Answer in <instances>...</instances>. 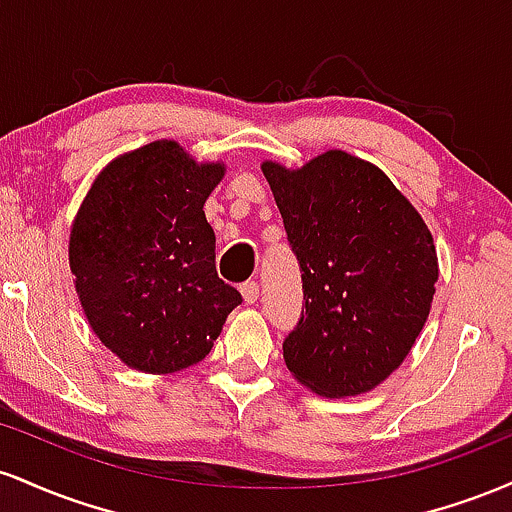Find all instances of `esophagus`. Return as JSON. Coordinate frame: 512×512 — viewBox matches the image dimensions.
I'll list each match as a JSON object with an SVG mask.
<instances>
[{
  "mask_svg": "<svg viewBox=\"0 0 512 512\" xmlns=\"http://www.w3.org/2000/svg\"><path fill=\"white\" fill-rule=\"evenodd\" d=\"M240 293H243L245 303L252 305L260 298V284H257V281H245V284L240 286Z\"/></svg>",
  "mask_w": 512,
  "mask_h": 512,
  "instance_id": "esophagus-1",
  "label": "esophagus"
}]
</instances>
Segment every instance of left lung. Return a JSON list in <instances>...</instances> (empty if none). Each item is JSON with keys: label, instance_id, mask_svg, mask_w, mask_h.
Segmentation results:
<instances>
[{"label": "left lung", "instance_id": "obj_1", "mask_svg": "<svg viewBox=\"0 0 512 512\" xmlns=\"http://www.w3.org/2000/svg\"><path fill=\"white\" fill-rule=\"evenodd\" d=\"M262 173L303 279L286 368L322 397L373 390L402 366L431 313V231L383 170L346 151L298 170L264 161Z\"/></svg>", "mask_w": 512, "mask_h": 512}]
</instances>
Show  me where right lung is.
<instances>
[{"instance_id":"obj_1","label":"right lung","mask_w":512,"mask_h":512,"mask_svg":"<svg viewBox=\"0 0 512 512\" xmlns=\"http://www.w3.org/2000/svg\"><path fill=\"white\" fill-rule=\"evenodd\" d=\"M223 163L161 139L115 158L69 236V267L96 337L129 368L175 373L209 354L243 296L216 274L204 202Z\"/></svg>"}]
</instances>
